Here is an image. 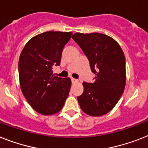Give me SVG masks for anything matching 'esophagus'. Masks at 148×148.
<instances>
[{
    "mask_svg": "<svg viewBox=\"0 0 148 148\" xmlns=\"http://www.w3.org/2000/svg\"><path fill=\"white\" fill-rule=\"evenodd\" d=\"M71 80H72V82L73 83L78 82V79H74V78H71Z\"/></svg>",
    "mask_w": 148,
    "mask_h": 148,
    "instance_id": "1",
    "label": "esophagus"
}]
</instances>
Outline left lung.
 <instances>
[{
	"instance_id": "1",
	"label": "left lung",
	"mask_w": 148,
	"mask_h": 148,
	"mask_svg": "<svg viewBox=\"0 0 148 148\" xmlns=\"http://www.w3.org/2000/svg\"><path fill=\"white\" fill-rule=\"evenodd\" d=\"M72 38L95 74L93 83L83 82L84 91L77 97L79 106L89 116L104 115L115 107L125 89V55L119 44L104 34L77 32Z\"/></svg>"
}]
</instances>
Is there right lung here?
Listing matches in <instances>:
<instances>
[{
  "label": "right lung",
  "instance_id": "1",
  "mask_svg": "<svg viewBox=\"0 0 148 148\" xmlns=\"http://www.w3.org/2000/svg\"><path fill=\"white\" fill-rule=\"evenodd\" d=\"M72 35L49 31L35 35L25 45L19 57L22 92L30 106L42 115L58 113L69 96L71 80L55 76L52 68L60 64L63 47Z\"/></svg>",
  "mask_w": 148,
  "mask_h": 148
}]
</instances>
